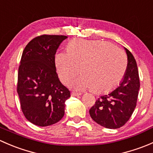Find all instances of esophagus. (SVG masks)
<instances>
[{
    "label": "esophagus",
    "mask_w": 153,
    "mask_h": 153,
    "mask_svg": "<svg viewBox=\"0 0 153 153\" xmlns=\"http://www.w3.org/2000/svg\"><path fill=\"white\" fill-rule=\"evenodd\" d=\"M81 93H76V92H71V96H79L81 95Z\"/></svg>",
    "instance_id": "obj_1"
}]
</instances>
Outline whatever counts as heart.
<instances>
[{
    "instance_id": "b5f03b06",
    "label": "heart",
    "mask_w": 153,
    "mask_h": 153,
    "mask_svg": "<svg viewBox=\"0 0 153 153\" xmlns=\"http://www.w3.org/2000/svg\"><path fill=\"white\" fill-rule=\"evenodd\" d=\"M67 52L56 54L55 67L64 84L75 79L82 67L84 77L73 84L78 90L107 92L119 84L126 72V55L110 43L76 39L69 43Z\"/></svg>"
}]
</instances>
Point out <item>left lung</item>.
<instances>
[{
    "instance_id": "8db88e82",
    "label": "left lung",
    "mask_w": 153,
    "mask_h": 153,
    "mask_svg": "<svg viewBox=\"0 0 153 153\" xmlns=\"http://www.w3.org/2000/svg\"><path fill=\"white\" fill-rule=\"evenodd\" d=\"M127 55V67L119 86L109 94L101 95L89 109L94 121L108 129H118L126 124L136 106L140 88L136 61L124 47Z\"/></svg>"
}]
</instances>
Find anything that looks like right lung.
Returning a JSON list of instances; mask_svg holds the SVG:
<instances>
[{
	"instance_id": "right-lung-1",
	"label": "right lung",
	"mask_w": 153,
	"mask_h": 153,
	"mask_svg": "<svg viewBox=\"0 0 153 153\" xmlns=\"http://www.w3.org/2000/svg\"><path fill=\"white\" fill-rule=\"evenodd\" d=\"M67 38L65 35L36 37L23 52L17 91L24 116L37 126H50L64 115L70 92L58 78L55 55Z\"/></svg>"
}]
</instances>
